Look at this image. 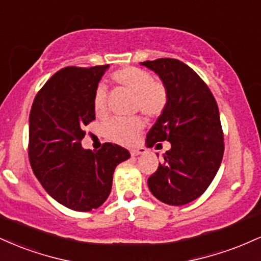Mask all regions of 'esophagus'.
<instances>
[{
  "instance_id": "esophagus-1",
  "label": "esophagus",
  "mask_w": 261,
  "mask_h": 261,
  "mask_svg": "<svg viewBox=\"0 0 261 261\" xmlns=\"http://www.w3.org/2000/svg\"><path fill=\"white\" fill-rule=\"evenodd\" d=\"M130 153H131V155H133V157H136V155L146 153V149L145 148H134V149H131Z\"/></svg>"
}]
</instances>
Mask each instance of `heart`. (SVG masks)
Instances as JSON below:
<instances>
[{
    "label": "heart",
    "mask_w": 261,
    "mask_h": 261,
    "mask_svg": "<svg viewBox=\"0 0 261 261\" xmlns=\"http://www.w3.org/2000/svg\"><path fill=\"white\" fill-rule=\"evenodd\" d=\"M116 86L135 95V110H141L149 118H157L166 110L169 92L162 81L153 80L147 71L137 67H125L112 74ZM93 108L98 116L107 113V89L97 86L93 95ZM145 127L141 116L131 119H113L104 125V136L120 145H131Z\"/></svg>",
    "instance_id": "1"
}]
</instances>
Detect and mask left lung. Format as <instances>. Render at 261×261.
<instances>
[{
    "mask_svg": "<svg viewBox=\"0 0 261 261\" xmlns=\"http://www.w3.org/2000/svg\"><path fill=\"white\" fill-rule=\"evenodd\" d=\"M141 65L154 71L169 92L168 106L146 136L148 147L170 142L163 162L148 178V188L162 202L185 205L205 193L222 162L217 103L201 77L184 62L157 59Z\"/></svg>",
    "mask_w": 261,
    "mask_h": 261,
    "instance_id": "left-lung-1",
    "label": "left lung"
}]
</instances>
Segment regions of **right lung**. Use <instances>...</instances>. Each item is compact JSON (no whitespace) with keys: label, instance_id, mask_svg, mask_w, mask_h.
I'll use <instances>...</instances> for the list:
<instances>
[{"label":"right lung","instance_id":"obj_1","mask_svg":"<svg viewBox=\"0 0 261 261\" xmlns=\"http://www.w3.org/2000/svg\"><path fill=\"white\" fill-rule=\"evenodd\" d=\"M109 65L68 66L35 95L29 115L28 153L35 176L53 199L74 211L98 208L109 196L116 166L126 148L103 143L93 152L81 146L95 119L93 95Z\"/></svg>","mask_w":261,"mask_h":261}]
</instances>
